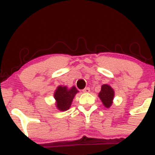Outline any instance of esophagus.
Returning a JSON list of instances; mask_svg holds the SVG:
<instances>
[{"mask_svg":"<svg viewBox=\"0 0 155 155\" xmlns=\"http://www.w3.org/2000/svg\"><path fill=\"white\" fill-rule=\"evenodd\" d=\"M82 91H83L84 93H89V92H90V87H85V88Z\"/></svg>","mask_w":155,"mask_h":155,"instance_id":"obj_1","label":"esophagus"}]
</instances>
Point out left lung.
<instances>
[{
	"label": "left lung",
	"mask_w": 155,
	"mask_h": 155,
	"mask_svg": "<svg viewBox=\"0 0 155 155\" xmlns=\"http://www.w3.org/2000/svg\"><path fill=\"white\" fill-rule=\"evenodd\" d=\"M98 97H100L102 104L106 108H109L113 104V99L115 97V91L114 89L109 85L104 84L101 86V90L98 94Z\"/></svg>",
	"instance_id": "1"
}]
</instances>
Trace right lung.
I'll list each match as a JSON object with an SVG mask.
<instances>
[{
	"instance_id": "add662e5",
	"label": "right lung",
	"mask_w": 155,
	"mask_h": 155,
	"mask_svg": "<svg viewBox=\"0 0 155 155\" xmlns=\"http://www.w3.org/2000/svg\"><path fill=\"white\" fill-rule=\"evenodd\" d=\"M78 92L79 91L75 86H72L70 88L63 85L58 86L54 93L57 109L60 111H66L70 109L73 98Z\"/></svg>"
}]
</instances>
